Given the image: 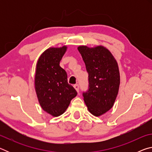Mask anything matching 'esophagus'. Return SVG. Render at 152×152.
Returning <instances> with one entry per match:
<instances>
[{
  "mask_svg": "<svg viewBox=\"0 0 152 152\" xmlns=\"http://www.w3.org/2000/svg\"><path fill=\"white\" fill-rule=\"evenodd\" d=\"M74 88H75V89L76 90V91L78 92H79V85H78V84H74Z\"/></svg>",
  "mask_w": 152,
  "mask_h": 152,
  "instance_id": "34e87169",
  "label": "esophagus"
}]
</instances>
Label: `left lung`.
Here are the masks:
<instances>
[{
	"label": "left lung",
	"instance_id": "left-lung-1",
	"mask_svg": "<svg viewBox=\"0 0 152 152\" xmlns=\"http://www.w3.org/2000/svg\"><path fill=\"white\" fill-rule=\"evenodd\" d=\"M78 50L88 74V88L82 92L84 101L92 115L100 116L111 109L117 96L120 84L117 63L102 46H80Z\"/></svg>",
	"mask_w": 152,
	"mask_h": 152
}]
</instances>
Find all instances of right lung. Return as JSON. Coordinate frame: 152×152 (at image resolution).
<instances>
[{"instance_id": "1", "label": "right lung", "mask_w": 152, "mask_h": 152, "mask_svg": "<svg viewBox=\"0 0 152 152\" xmlns=\"http://www.w3.org/2000/svg\"><path fill=\"white\" fill-rule=\"evenodd\" d=\"M66 51V46L48 49L41 55L36 67L35 86L39 104L54 117L62 115L77 95L75 88L68 83L66 72L60 66Z\"/></svg>"}]
</instances>
